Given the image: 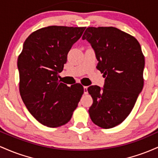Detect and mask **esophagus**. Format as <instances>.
<instances>
[{
    "mask_svg": "<svg viewBox=\"0 0 158 158\" xmlns=\"http://www.w3.org/2000/svg\"><path fill=\"white\" fill-rule=\"evenodd\" d=\"M84 94H87L88 93V87H87V86H84Z\"/></svg>",
    "mask_w": 158,
    "mask_h": 158,
    "instance_id": "1",
    "label": "esophagus"
}]
</instances>
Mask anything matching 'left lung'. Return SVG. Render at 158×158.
I'll use <instances>...</instances> for the list:
<instances>
[{"label": "left lung", "instance_id": "obj_1", "mask_svg": "<svg viewBox=\"0 0 158 158\" xmlns=\"http://www.w3.org/2000/svg\"><path fill=\"white\" fill-rule=\"evenodd\" d=\"M82 39L91 45L105 77L103 88L88 87L93 100L89 113L94 124L111 128L127 117L143 89L144 55L134 36L113 27H87Z\"/></svg>", "mask_w": 158, "mask_h": 158}]
</instances>
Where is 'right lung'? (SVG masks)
Returning <instances> with one entry per match:
<instances>
[{
	"mask_svg": "<svg viewBox=\"0 0 158 158\" xmlns=\"http://www.w3.org/2000/svg\"><path fill=\"white\" fill-rule=\"evenodd\" d=\"M86 27L49 26L27 38L18 58L19 92L28 111L50 127L69 122L84 93L81 84L71 86L59 81L72 46Z\"/></svg>",
	"mask_w": 158,
	"mask_h": 158,
	"instance_id": "1",
	"label": "right lung"
}]
</instances>
